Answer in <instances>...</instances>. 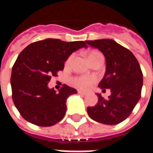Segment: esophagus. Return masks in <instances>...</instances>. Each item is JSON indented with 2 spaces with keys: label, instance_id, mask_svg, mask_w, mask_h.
<instances>
[{
  "label": "esophagus",
  "instance_id": "1",
  "mask_svg": "<svg viewBox=\"0 0 153 153\" xmlns=\"http://www.w3.org/2000/svg\"><path fill=\"white\" fill-rule=\"evenodd\" d=\"M78 93H79V94H80V95H82V96H86L87 95L86 93H84V92H83V91H80V90H79V91H78Z\"/></svg>",
  "mask_w": 153,
  "mask_h": 153
}]
</instances>
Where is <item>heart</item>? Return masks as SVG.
<instances>
[{
  "label": "heart",
  "mask_w": 153,
  "mask_h": 153,
  "mask_svg": "<svg viewBox=\"0 0 153 153\" xmlns=\"http://www.w3.org/2000/svg\"><path fill=\"white\" fill-rule=\"evenodd\" d=\"M100 56H103L101 52L97 51H89L88 53L87 54V57H88L90 63H92L93 60H96L97 57ZM73 57L74 55H71L67 59L65 64L69 65L71 62ZM96 82L97 78L95 76H93V75H83V76H77L71 79V83H72L74 86L83 90L88 89L89 88L92 87L93 83H95Z\"/></svg>",
  "instance_id": "obj_1"
}]
</instances>
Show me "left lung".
<instances>
[{
    "label": "left lung",
    "mask_w": 153,
    "mask_h": 153,
    "mask_svg": "<svg viewBox=\"0 0 153 153\" xmlns=\"http://www.w3.org/2000/svg\"><path fill=\"white\" fill-rule=\"evenodd\" d=\"M97 48L106 58V72L98 84L102 91L110 88L111 94L105 100L101 94L98 102L87 108L93 120L104 125H117L131 114L141 97L143 73L131 51L112 39L86 41Z\"/></svg>",
    "instance_id": "obj_1"
}]
</instances>
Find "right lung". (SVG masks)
Masks as SVG:
<instances>
[{
  "mask_svg": "<svg viewBox=\"0 0 153 153\" xmlns=\"http://www.w3.org/2000/svg\"><path fill=\"white\" fill-rule=\"evenodd\" d=\"M82 47H87L83 41L47 38L29 44L20 52L12 68L10 84L13 102L25 120L47 127L64 118L67 98L77 90L64 84L56 93L47 83L64 70L70 55Z\"/></svg>",
  "mask_w": 153,
  "mask_h": 153,
  "instance_id": "add662e5",
  "label": "right lung"
}]
</instances>
